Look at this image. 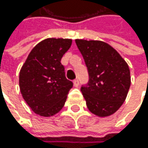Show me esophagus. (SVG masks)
I'll return each mask as SVG.
<instances>
[{
  "mask_svg": "<svg viewBox=\"0 0 148 148\" xmlns=\"http://www.w3.org/2000/svg\"><path fill=\"white\" fill-rule=\"evenodd\" d=\"M73 86H75V87H78L79 86V81L78 80L73 81Z\"/></svg>",
  "mask_w": 148,
  "mask_h": 148,
  "instance_id": "esophagus-1",
  "label": "esophagus"
}]
</instances>
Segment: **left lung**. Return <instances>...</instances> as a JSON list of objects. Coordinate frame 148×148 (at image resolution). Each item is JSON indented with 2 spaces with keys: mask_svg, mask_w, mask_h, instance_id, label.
Wrapping results in <instances>:
<instances>
[{
  "mask_svg": "<svg viewBox=\"0 0 148 148\" xmlns=\"http://www.w3.org/2000/svg\"><path fill=\"white\" fill-rule=\"evenodd\" d=\"M75 42L90 75L89 86L81 90L88 109L99 117L110 116L122 106L130 90L127 62L105 42L76 39Z\"/></svg>",
  "mask_w": 148,
  "mask_h": 148,
  "instance_id": "1",
  "label": "left lung"
}]
</instances>
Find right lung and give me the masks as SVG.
Listing matches in <instances>:
<instances>
[{"label": "right lung", "instance_id": "right-lung-1", "mask_svg": "<svg viewBox=\"0 0 148 148\" xmlns=\"http://www.w3.org/2000/svg\"><path fill=\"white\" fill-rule=\"evenodd\" d=\"M71 45V39L47 38L33 48L20 69L22 97L40 116L55 115L66 101L73 82L66 78L60 61Z\"/></svg>", "mask_w": 148, "mask_h": 148}]
</instances>
